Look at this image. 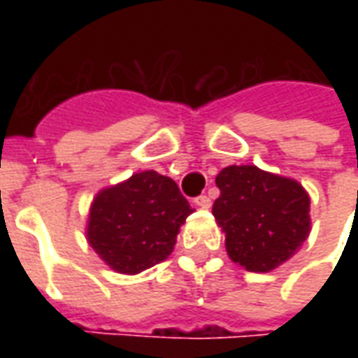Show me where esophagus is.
Returning <instances> with one entry per match:
<instances>
[{"label":"esophagus","instance_id":"esophagus-1","mask_svg":"<svg viewBox=\"0 0 358 358\" xmlns=\"http://www.w3.org/2000/svg\"><path fill=\"white\" fill-rule=\"evenodd\" d=\"M194 203L199 207V209H210V199L207 195H199V197H195Z\"/></svg>","mask_w":358,"mask_h":358}]
</instances>
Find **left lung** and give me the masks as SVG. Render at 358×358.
<instances>
[{"instance_id":"8db88e82","label":"left lung","mask_w":358,"mask_h":358,"mask_svg":"<svg viewBox=\"0 0 358 358\" xmlns=\"http://www.w3.org/2000/svg\"><path fill=\"white\" fill-rule=\"evenodd\" d=\"M213 215L228 257L249 272H270L289 261L310 234V197L297 180L255 164L218 172Z\"/></svg>"}]
</instances>
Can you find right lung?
Listing matches in <instances>:
<instances>
[{"mask_svg": "<svg viewBox=\"0 0 358 358\" xmlns=\"http://www.w3.org/2000/svg\"><path fill=\"white\" fill-rule=\"evenodd\" d=\"M192 213L174 180L155 171L136 172L97 192L86 240L110 270L134 276L171 255Z\"/></svg>", "mask_w": 358, "mask_h": 358, "instance_id": "1", "label": "right lung"}]
</instances>
